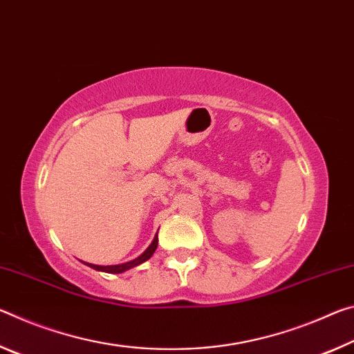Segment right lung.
Wrapping results in <instances>:
<instances>
[{"label": "right lung", "mask_w": 354, "mask_h": 354, "mask_svg": "<svg viewBox=\"0 0 354 354\" xmlns=\"http://www.w3.org/2000/svg\"><path fill=\"white\" fill-rule=\"evenodd\" d=\"M156 246H158V232H156V235L153 236L152 243H150V245H149V248L146 249V251H144V252L141 254V256H138L136 259L130 260V262L119 263V265H94V263H88V262H83V263H84V265H88V266H91V268H94V270H97V271H105V273L119 274V273H124V271H127V270L135 268V266L141 265V263L146 262V260H149L150 257L153 256V252H155Z\"/></svg>", "instance_id": "1"}]
</instances>
